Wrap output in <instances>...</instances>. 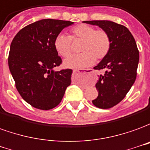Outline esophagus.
Masks as SVG:
<instances>
[{
  "label": "esophagus",
  "mask_w": 150,
  "mask_h": 150,
  "mask_svg": "<svg viewBox=\"0 0 150 150\" xmlns=\"http://www.w3.org/2000/svg\"><path fill=\"white\" fill-rule=\"evenodd\" d=\"M90 70H92V69H84V73H90V72H91V71H90ZM77 72H78V73H80V71H79V70H77V69H75V70H73V73H77Z\"/></svg>",
  "instance_id": "1"
}]
</instances>
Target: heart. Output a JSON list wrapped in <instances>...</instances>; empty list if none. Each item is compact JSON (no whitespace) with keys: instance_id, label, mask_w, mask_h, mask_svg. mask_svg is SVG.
I'll use <instances>...</instances> for the list:
<instances>
[{"instance_id":"1","label":"heart","mask_w":150,"mask_h":150,"mask_svg":"<svg viewBox=\"0 0 150 150\" xmlns=\"http://www.w3.org/2000/svg\"><path fill=\"white\" fill-rule=\"evenodd\" d=\"M71 40H81V53L71 55L64 60L67 68L79 69L94 64L95 60H103L110 52L111 38L103 30H96L87 24H80L70 30L69 36L59 34L54 40V47L57 53L66 57L71 53Z\"/></svg>"}]
</instances>
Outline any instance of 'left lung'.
<instances>
[{
  "label": "left lung",
  "instance_id": "8db88e82",
  "mask_svg": "<svg viewBox=\"0 0 150 150\" xmlns=\"http://www.w3.org/2000/svg\"><path fill=\"white\" fill-rule=\"evenodd\" d=\"M105 30L111 38V46L107 56L94 69H104L95 85L98 97L92 101L95 107L108 109L117 105L128 94L137 77L139 51L133 36L123 25L107 20L84 21Z\"/></svg>",
  "mask_w": 150,
  "mask_h": 150
}]
</instances>
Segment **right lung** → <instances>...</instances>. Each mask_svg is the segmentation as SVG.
Listing matches in <instances>:
<instances>
[{"instance_id":"obj_1","label":"right lung","mask_w":150,"mask_h":150,"mask_svg":"<svg viewBox=\"0 0 150 150\" xmlns=\"http://www.w3.org/2000/svg\"><path fill=\"white\" fill-rule=\"evenodd\" d=\"M73 22L42 19L25 26L13 39L8 63L22 98L32 107L50 110L60 103L71 84L72 69L54 71L62 60L54 40Z\"/></svg>"}]
</instances>
